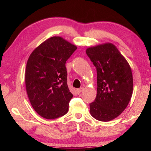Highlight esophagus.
<instances>
[{"instance_id":"34e87169","label":"esophagus","mask_w":151,"mask_h":151,"mask_svg":"<svg viewBox=\"0 0 151 151\" xmlns=\"http://www.w3.org/2000/svg\"><path fill=\"white\" fill-rule=\"evenodd\" d=\"M83 87H81V88H78L77 90H76V93H77V94H80L82 91H83Z\"/></svg>"}]
</instances>
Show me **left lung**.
<instances>
[{"mask_svg": "<svg viewBox=\"0 0 151 151\" xmlns=\"http://www.w3.org/2000/svg\"><path fill=\"white\" fill-rule=\"evenodd\" d=\"M86 53L97 73V94L90 103L91 114L98 121H111L124 111L131 99V66L112 43L88 48Z\"/></svg>", "mask_w": 151, "mask_h": 151, "instance_id": "1", "label": "left lung"}]
</instances>
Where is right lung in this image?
Listing matches in <instances>:
<instances>
[{"mask_svg": "<svg viewBox=\"0 0 151 151\" xmlns=\"http://www.w3.org/2000/svg\"><path fill=\"white\" fill-rule=\"evenodd\" d=\"M77 47L60 37L45 40L32 51L25 70V84L30 104L47 119L67 113L73 98L67 85L66 61Z\"/></svg>", "mask_w": 151, "mask_h": 151, "instance_id": "right-lung-1", "label": "right lung"}]
</instances>
